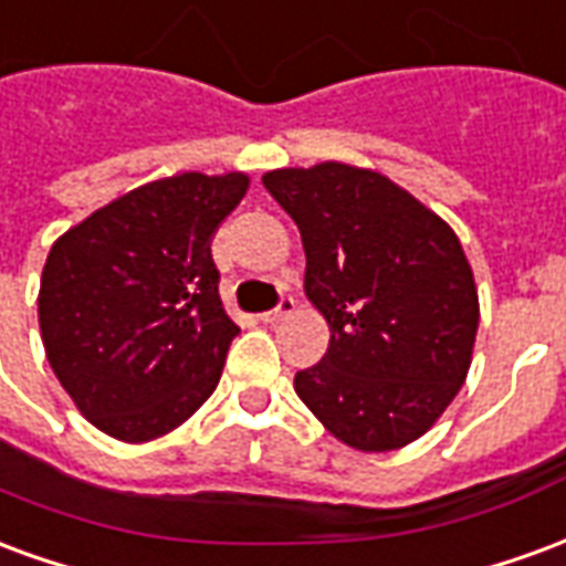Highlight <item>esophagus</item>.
I'll list each match as a JSON object with an SVG mask.
<instances>
[{"instance_id": "1", "label": "esophagus", "mask_w": 566, "mask_h": 566, "mask_svg": "<svg viewBox=\"0 0 566 566\" xmlns=\"http://www.w3.org/2000/svg\"><path fill=\"white\" fill-rule=\"evenodd\" d=\"M291 312H294V296L282 294L279 296V306L270 308V312H260V321H263V324H275V321H282L284 315H291Z\"/></svg>"}]
</instances>
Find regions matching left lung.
<instances>
[{"instance_id":"8db88e82","label":"left lung","mask_w":566,"mask_h":566,"mask_svg":"<svg viewBox=\"0 0 566 566\" xmlns=\"http://www.w3.org/2000/svg\"><path fill=\"white\" fill-rule=\"evenodd\" d=\"M263 187L294 218L306 296L331 324L327 355L294 388L357 451L418 439L461 391L479 296L449 223L385 175L318 163L275 169Z\"/></svg>"}]
</instances>
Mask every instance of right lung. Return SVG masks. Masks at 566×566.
Returning a JSON list of instances; mask_svg holds the SVG:
<instances>
[{
    "label": "right lung",
    "mask_w": 566,
    "mask_h": 566,
    "mask_svg": "<svg viewBox=\"0 0 566 566\" xmlns=\"http://www.w3.org/2000/svg\"><path fill=\"white\" fill-rule=\"evenodd\" d=\"M245 190L242 172L172 175L93 211L51 248L44 352L108 437H163L218 388L239 327L221 306L211 239Z\"/></svg>",
    "instance_id": "obj_1"
}]
</instances>
